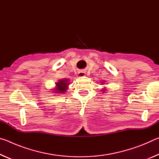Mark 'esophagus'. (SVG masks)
I'll use <instances>...</instances> for the list:
<instances>
[{"label": "esophagus", "instance_id": "esophagus-1", "mask_svg": "<svg viewBox=\"0 0 159 159\" xmlns=\"http://www.w3.org/2000/svg\"><path fill=\"white\" fill-rule=\"evenodd\" d=\"M86 75V73L85 71H79V73H78V76L79 77H83V76H85Z\"/></svg>", "mask_w": 159, "mask_h": 159}]
</instances>
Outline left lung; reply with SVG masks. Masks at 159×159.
<instances>
[{
    "label": "left lung",
    "mask_w": 159,
    "mask_h": 159,
    "mask_svg": "<svg viewBox=\"0 0 159 159\" xmlns=\"http://www.w3.org/2000/svg\"><path fill=\"white\" fill-rule=\"evenodd\" d=\"M101 83H102V85H103V83H104V81H102V82H101ZM101 90L102 91V93H105V92L107 91V88H103V89Z\"/></svg>",
    "instance_id": "8db88e82"
}]
</instances>
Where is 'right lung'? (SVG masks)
Masks as SVG:
<instances>
[{
	"label": "right lung",
	"mask_w": 159,
	"mask_h": 159,
	"mask_svg": "<svg viewBox=\"0 0 159 159\" xmlns=\"http://www.w3.org/2000/svg\"><path fill=\"white\" fill-rule=\"evenodd\" d=\"M70 84L69 79H60L57 83H55V87L52 90L51 92H53L55 95H61L65 94L66 90L69 89V85ZM58 96V95H57Z\"/></svg>",
	"instance_id": "1"
}]
</instances>
